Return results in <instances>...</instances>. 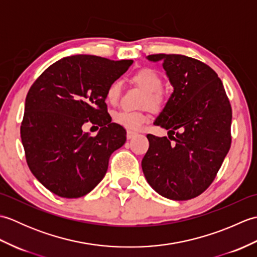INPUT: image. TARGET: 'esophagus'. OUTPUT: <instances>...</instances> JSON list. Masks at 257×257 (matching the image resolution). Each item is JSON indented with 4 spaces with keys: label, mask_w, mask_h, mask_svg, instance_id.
<instances>
[{
    "label": "esophagus",
    "mask_w": 257,
    "mask_h": 257,
    "mask_svg": "<svg viewBox=\"0 0 257 257\" xmlns=\"http://www.w3.org/2000/svg\"><path fill=\"white\" fill-rule=\"evenodd\" d=\"M135 136H137V133H134V132H130V130H128V132H127V139H133Z\"/></svg>",
    "instance_id": "1"
}]
</instances>
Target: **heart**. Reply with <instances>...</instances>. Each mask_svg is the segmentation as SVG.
Instances as JSON below:
<instances>
[{
	"mask_svg": "<svg viewBox=\"0 0 257 257\" xmlns=\"http://www.w3.org/2000/svg\"><path fill=\"white\" fill-rule=\"evenodd\" d=\"M134 83L140 86L147 91L144 105H148L154 110H161L165 106V96L162 94V77L160 74L154 68L145 67L137 70L132 77ZM121 95V83L119 80H113L108 85L105 98L106 101L110 105H116ZM148 113L144 111H132V110H119L113 114V121L121 127L137 132L143 125L148 121Z\"/></svg>",
	"mask_w": 257,
	"mask_h": 257,
	"instance_id": "1",
	"label": "heart"
}]
</instances>
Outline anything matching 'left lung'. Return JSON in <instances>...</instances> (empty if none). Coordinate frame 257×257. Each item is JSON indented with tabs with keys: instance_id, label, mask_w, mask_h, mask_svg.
<instances>
[{
	"instance_id": "8db88e82",
	"label": "left lung",
	"mask_w": 257,
	"mask_h": 257,
	"mask_svg": "<svg viewBox=\"0 0 257 257\" xmlns=\"http://www.w3.org/2000/svg\"><path fill=\"white\" fill-rule=\"evenodd\" d=\"M173 86L155 124L167 137L147 135L141 167L147 181L165 198L193 199L210 187L231 147L232 108L221 79L210 66L178 54H154Z\"/></svg>"
}]
</instances>
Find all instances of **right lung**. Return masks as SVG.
<instances>
[{
	"mask_svg": "<svg viewBox=\"0 0 257 257\" xmlns=\"http://www.w3.org/2000/svg\"><path fill=\"white\" fill-rule=\"evenodd\" d=\"M133 64L94 55L59 59L27 92L21 138L27 166L46 189L80 198L105 177L111 154L125 143V130L107 111L105 92ZM101 127L95 138L81 127Z\"/></svg>",
	"mask_w": 257,
	"mask_h": 257,
	"instance_id": "obj_1",
	"label": "right lung"
}]
</instances>
